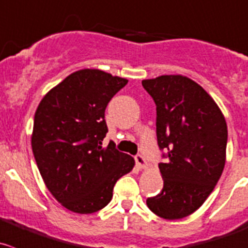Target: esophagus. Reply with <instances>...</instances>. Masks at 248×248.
Here are the masks:
<instances>
[{"mask_svg":"<svg viewBox=\"0 0 248 248\" xmlns=\"http://www.w3.org/2000/svg\"><path fill=\"white\" fill-rule=\"evenodd\" d=\"M134 160H136L137 166H138L139 168H146V161L143 155H137L136 157H134Z\"/></svg>","mask_w":248,"mask_h":248,"instance_id":"34e87169","label":"esophagus"}]
</instances>
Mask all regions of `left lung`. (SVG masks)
I'll return each instance as SVG.
<instances>
[{
	"instance_id": "left-lung-1",
	"label": "left lung",
	"mask_w": 248,
	"mask_h": 248,
	"mask_svg": "<svg viewBox=\"0 0 248 248\" xmlns=\"http://www.w3.org/2000/svg\"><path fill=\"white\" fill-rule=\"evenodd\" d=\"M156 105V136L166 162L163 188L148 198L151 212L180 219L206 201L225 165L228 128L222 111L200 85L182 75L141 81Z\"/></svg>"
}]
</instances>
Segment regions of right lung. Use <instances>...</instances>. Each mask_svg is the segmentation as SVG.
Masks as SVG:
<instances>
[{"instance_id": "add662e5", "label": "right lung", "mask_w": 248, "mask_h": 248, "mask_svg": "<svg viewBox=\"0 0 248 248\" xmlns=\"http://www.w3.org/2000/svg\"><path fill=\"white\" fill-rule=\"evenodd\" d=\"M126 78L97 69L69 75L43 97L35 112L31 146L42 179L69 211L94 213L111 201L114 185L134 158L110 141L105 109Z\"/></svg>"}]
</instances>
